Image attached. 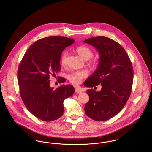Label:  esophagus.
I'll list each match as a JSON object with an SVG mask.
<instances>
[{"label":"esophagus","instance_id":"1","mask_svg":"<svg viewBox=\"0 0 152 152\" xmlns=\"http://www.w3.org/2000/svg\"><path fill=\"white\" fill-rule=\"evenodd\" d=\"M75 91L76 93H78V94H80L83 92V90L81 88H76L75 89Z\"/></svg>","mask_w":152,"mask_h":152}]
</instances>
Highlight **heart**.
<instances>
[{"instance_id":"heart-1","label":"heart","mask_w":152,"mask_h":152,"mask_svg":"<svg viewBox=\"0 0 152 152\" xmlns=\"http://www.w3.org/2000/svg\"><path fill=\"white\" fill-rule=\"evenodd\" d=\"M77 53L84 60H88L91 58L93 56L92 50L86 45H81L75 49ZM67 56V53L64 52L60 58V63L62 66H65L66 64V57ZM91 64L93 66H96L97 62L95 60H91ZM87 76V72L84 70H80L74 71L68 75V79L71 84L74 86L79 84Z\"/></svg>"}]
</instances>
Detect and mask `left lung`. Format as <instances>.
I'll use <instances>...</instances> for the list:
<instances>
[{
    "instance_id": "obj_1",
    "label": "left lung",
    "mask_w": 152,
    "mask_h": 152,
    "mask_svg": "<svg viewBox=\"0 0 152 152\" xmlns=\"http://www.w3.org/2000/svg\"><path fill=\"white\" fill-rule=\"evenodd\" d=\"M84 42L95 47L100 56L98 68L84 85L102 87L99 92L87 90L89 99L84 110L95 121H107L117 115L129 98L133 78L132 64L122 45L108 37L96 36Z\"/></svg>"
}]
</instances>
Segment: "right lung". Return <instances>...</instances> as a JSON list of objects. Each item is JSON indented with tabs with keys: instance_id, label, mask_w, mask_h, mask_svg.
<instances>
[{
	"instance_id": "obj_1",
	"label": "right lung",
	"mask_w": 152,
	"mask_h": 152,
	"mask_svg": "<svg viewBox=\"0 0 152 152\" xmlns=\"http://www.w3.org/2000/svg\"><path fill=\"white\" fill-rule=\"evenodd\" d=\"M74 40L63 36H50L33 44L24 54L18 70L22 101L27 109L42 121L50 122L60 118L64 111L63 102L75 91L71 85L56 89L50 86V77L61 69V55ZM60 84L65 78H58Z\"/></svg>"
}]
</instances>
